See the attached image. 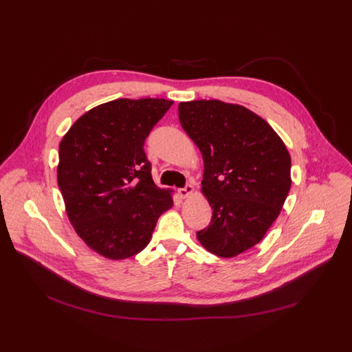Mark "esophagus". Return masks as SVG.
Returning a JSON list of instances; mask_svg holds the SVG:
<instances>
[{
    "instance_id": "34e87169",
    "label": "esophagus",
    "mask_w": 352,
    "mask_h": 352,
    "mask_svg": "<svg viewBox=\"0 0 352 352\" xmlns=\"http://www.w3.org/2000/svg\"><path fill=\"white\" fill-rule=\"evenodd\" d=\"M193 192H195V188H193L192 184H188V185H185L184 188H179V189H178V195H179L182 199L188 197V196L192 195Z\"/></svg>"
}]
</instances>
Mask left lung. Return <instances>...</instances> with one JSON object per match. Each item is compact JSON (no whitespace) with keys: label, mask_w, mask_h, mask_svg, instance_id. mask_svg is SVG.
Returning a JSON list of instances; mask_svg holds the SVG:
<instances>
[{"label":"left lung","mask_w":352,"mask_h":352,"mask_svg":"<svg viewBox=\"0 0 352 352\" xmlns=\"http://www.w3.org/2000/svg\"><path fill=\"white\" fill-rule=\"evenodd\" d=\"M179 122L202 153V192L213 209L196 232L210 254L234 258L262 241L291 188V157L258 114L220 100L178 106Z\"/></svg>","instance_id":"1"}]
</instances>
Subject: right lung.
<instances>
[{
    "mask_svg": "<svg viewBox=\"0 0 352 352\" xmlns=\"http://www.w3.org/2000/svg\"><path fill=\"white\" fill-rule=\"evenodd\" d=\"M174 102L118 98L83 114L60 143L58 186L76 234L111 261L131 258L152 238L173 206L159 188L144 140Z\"/></svg>",
    "mask_w": 352,
    "mask_h": 352,
    "instance_id": "add662e5",
    "label": "right lung"
}]
</instances>
